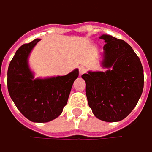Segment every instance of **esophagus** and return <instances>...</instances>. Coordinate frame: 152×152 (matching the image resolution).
<instances>
[{"instance_id": "obj_1", "label": "esophagus", "mask_w": 152, "mask_h": 152, "mask_svg": "<svg viewBox=\"0 0 152 152\" xmlns=\"http://www.w3.org/2000/svg\"><path fill=\"white\" fill-rule=\"evenodd\" d=\"M86 71V67H85V66H80V67H79V72H80V75H82L83 73H85Z\"/></svg>"}]
</instances>
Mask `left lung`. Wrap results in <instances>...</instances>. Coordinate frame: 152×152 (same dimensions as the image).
Listing matches in <instances>:
<instances>
[{
	"label": "left lung",
	"mask_w": 152,
	"mask_h": 152,
	"mask_svg": "<svg viewBox=\"0 0 152 152\" xmlns=\"http://www.w3.org/2000/svg\"><path fill=\"white\" fill-rule=\"evenodd\" d=\"M106 72L82 75L86 96L96 117L109 122L123 120L134 109L144 88V70L139 56L125 41L110 35L100 37Z\"/></svg>",
	"instance_id": "1"
}]
</instances>
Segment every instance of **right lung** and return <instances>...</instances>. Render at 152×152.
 <instances>
[{
	"mask_svg": "<svg viewBox=\"0 0 152 152\" xmlns=\"http://www.w3.org/2000/svg\"><path fill=\"white\" fill-rule=\"evenodd\" d=\"M39 41L35 39L25 43L16 51L7 70V89L12 100L25 117L33 122H48L61 114L79 70L65 76L34 80L27 58Z\"/></svg>",
	"mask_w": 152,
	"mask_h": 152,
	"instance_id": "add662e5",
	"label": "right lung"
}]
</instances>
